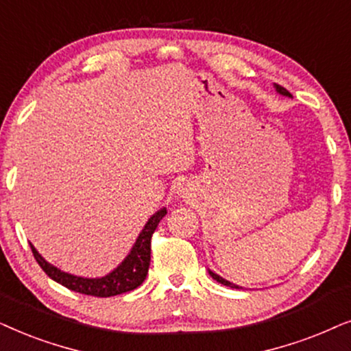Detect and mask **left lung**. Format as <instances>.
<instances>
[{
    "label": "left lung",
    "mask_w": 351,
    "mask_h": 351,
    "mask_svg": "<svg viewBox=\"0 0 351 351\" xmlns=\"http://www.w3.org/2000/svg\"><path fill=\"white\" fill-rule=\"evenodd\" d=\"M276 90L281 93V95H284V96H291V93H289L286 88H282L281 85H276ZM210 273V276H212L215 281L217 282H219V284H223V286H228V287H236L237 289V286H234V284H231L230 281H226V279H223L221 276H218V274H215V273H212V271H208Z\"/></svg>",
    "instance_id": "8db88e82"
}]
</instances>
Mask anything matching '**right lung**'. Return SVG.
<instances>
[{
    "label": "right lung",
    "instance_id": "obj_1",
    "mask_svg": "<svg viewBox=\"0 0 351 351\" xmlns=\"http://www.w3.org/2000/svg\"><path fill=\"white\" fill-rule=\"evenodd\" d=\"M167 215V210L162 208L160 212H157L154 217L149 219L141 234H139L136 244H134L132 254H130L125 261H121L119 268L112 271L110 274L101 278V279H85L72 276V274L64 273L58 268H54L53 265H49L48 261L41 258V255L35 250V247L30 244L32 252L36 263L41 266V269L51 279H54L56 282L62 284L64 287L70 289L73 292L85 293V295L93 297H114L120 295V293L134 291V289L141 286L144 279L147 276L149 265H151V239L154 231H156L157 224L160 223V219Z\"/></svg>",
    "mask_w": 351,
    "mask_h": 351
}]
</instances>
